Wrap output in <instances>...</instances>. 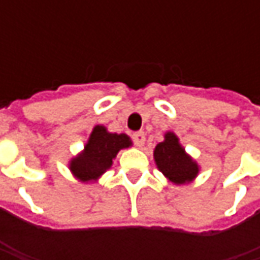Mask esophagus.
Instances as JSON below:
<instances>
[{"label":"esophagus","mask_w":260,"mask_h":260,"mask_svg":"<svg viewBox=\"0 0 260 260\" xmlns=\"http://www.w3.org/2000/svg\"><path fill=\"white\" fill-rule=\"evenodd\" d=\"M133 142H135V145L137 147H142V146H145V142H146V136L143 132H137L133 135Z\"/></svg>","instance_id":"esophagus-1"}]
</instances>
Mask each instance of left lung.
Instances as JSON below:
<instances>
[{"mask_svg":"<svg viewBox=\"0 0 260 260\" xmlns=\"http://www.w3.org/2000/svg\"><path fill=\"white\" fill-rule=\"evenodd\" d=\"M155 162L157 169L166 178L176 185L188 184L194 181L200 172V166L189 155L185 153V149L179 143V139L175 133L168 132L165 140L155 147Z\"/></svg>","mask_w":260,"mask_h":260,"instance_id":"1","label":"left lung"}]
</instances>
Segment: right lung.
Here are the masks:
<instances>
[{"mask_svg": "<svg viewBox=\"0 0 260 260\" xmlns=\"http://www.w3.org/2000/svg\"><path fill=\"white\" fill-rule=\"evenodd\" d=\"M130 146L132 140L124 133H110L104 125H95L84 150L69 162V169L81 182L96 181L111 168L117 153Z\"/></svg>", "mask_w": 260, "mask_h": 260, "instance_id": "obj_1", "label": "right lung"}]
</instances>
